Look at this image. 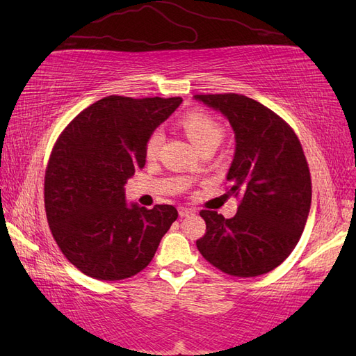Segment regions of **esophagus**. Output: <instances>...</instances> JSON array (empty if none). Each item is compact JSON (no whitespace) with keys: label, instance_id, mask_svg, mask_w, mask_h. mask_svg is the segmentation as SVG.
<instances>
[{"label":"esophagus","instance_id":"1","mask_svg":"<svg viewBox=\"0 0 356 356\" xmlns=\"http://www.w3.org/2000/svg\"><path fill=\"white\" fill-rule=\"evenodd\" d=\"M178 213H179V217H188V215H193V213H195V211L190 209V208L181 207V208L178 209Z\"/></svg>","mask_w":356,"mask_h":356}]
</instances>
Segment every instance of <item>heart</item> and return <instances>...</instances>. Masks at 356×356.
I'll use <instances>...</instances> for the list:
<instances>
[{
    "mask_svg": "<svg viewBox=\"0 0 356 356\" xmlns=\"http://www.w3.org/2000/svg\"><path fill=\"white\" fill-rule=\"evenodd\" d=\"M181 124L184 127L190 141L196 145L199 152L204 148H217L222 141V127L208 115L200 113H191L182 118ZM163 139L165 135L161 131H154L148 136L145 143V154L148 159L157 156L161 144H163Z\"/></svg>",
    "mask_w": 356,
    "mask_h": 356,
    "instance_id": "obj_1",
    "label": "heart"
}]
</instances>
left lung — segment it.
Segmentation results:
<instances>
[{"label": "left lung", "mask_w": 356, "mask_h": 356, "mask_svg": "<svg viewBox=\"0 0 356 356\" xmlns=\"http://www.w3.org/2000/svg\"><path fill=\"white\" fill-rule=\"evenodd\" d=\"M193 98L229 120L236 145L227 181L230 193L242 195L233 218L200 212L207 233L197 250L224 273L264 275L293 252L309 217L312 182L303 148L281 117L243 95Z\"/></svg>", "instance_id": "obj_1"}]
</instances>
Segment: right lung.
I'll use <instances>...</instances> for the list:
<instances>
[{
  "mask_svg": "<svg viewBox=\"0 0 356 356\" xmlns=\"http://www.w3.org/2000/svg\"><path fill=\"white\" fill-rule=\"evenodd\" d=\"M181 102L106 96L75 117L53 147L47 221L63 255L84 275L120 281L141 272L178 218L172 204L127 203L124 184L145 165L148 136Z\"/></svg>",
  "mask_w": 356,
  "mask_h": 356,
  "instance_id": "obj_1",
  "label": "right lung"
}]
</instances>
